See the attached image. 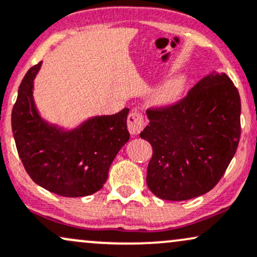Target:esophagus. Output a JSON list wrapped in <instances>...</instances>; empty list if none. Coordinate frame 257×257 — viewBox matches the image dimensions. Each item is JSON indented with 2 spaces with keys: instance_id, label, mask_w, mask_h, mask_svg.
I'll return each mask as SVG.
<instances>
[{
  "instance_id": "34e87169",
  "label": "esophagus",
  "mask_w": 257,
  "mask_h": 257,
  "mask_svg": "<svg viewBox=\"0 0 257 257\" xmlns=\"http://www.w3.org/2000/svg\"><path fill=\"white\" fill-rule=\"evenodd\" d=\"M145 125L144 116L139 111H134L128 116V131L132 135H138Z\"/></svg>"
}]
</instances>
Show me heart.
Listing matches in <instances>:
<instances>
[{
    "label": "heart",
    "mask_w": 257,
    "mask_h": 257,
    "mask_svg": "<svg viewBox=\"0 0 257 257\" xmlns=\"http://www.w3.org/2000/svg\"><path fill=\"white\" fill-rule=\"evenodd\" d=\"M182 89H183V80L181 78L171 79L154 92L151 101L158 106H165V105L174 103L182 93Z\"/></svg>",
    "instance_id": "1"
}]
</instances>
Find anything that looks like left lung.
<instances>
[{
    "mask_svg": "<svg viewBox=\"0 0 257 257\" xmlns=\"http://www.w3.org/2000/svg\"><path fill=\"white\" fill-rule=\"evenodd\" d=\"M140 137L152 145L147 185L159 199L184 201L217 185L240 138V98L225 73L201 79L174 105L148 109Z\"/></svg>",
    "mask_w": 257,
    "mask_h": 257,
    "instance_id": "obj_1",
    "label": "left lung"
}]
</instances>
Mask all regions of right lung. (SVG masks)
I'll list each match as a JSON object with an SVG mask.
<instances>
[{"mask_svg": "<svg viewBox=\"0 0 257 257\" xmlns=\"http://www.w3.org/2000/svg\"><path fill=\"white\" fill-rule=\"evenodd\" d=\"M42 62L30 68L20 83L12 111L18 153L32 181L66 197H81L103 188L111 163L129 140L126 117L95 116L66 131L40 117L33 99V81Z\"/></svg>", "mask_w": 257, "mask_h": 257, "instance_id": "1", "label": "right lung"}]
</instances>
